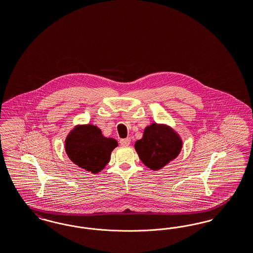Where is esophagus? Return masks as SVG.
Masks as SVG:
<instances>
[{
    "mask_svg": "<svg viewBox=\"0 0 253 253\" xmlns=\"http://www.w3.org/2000/svg\"><path fill=\"white\" fill-rule=\"evenodd\" d=\"M120 143H121V146H129L130 143H131V138L127 137V138L121 139V140H120Z\"/></svg>",
    "mask_w": 253,
    "mask_h": 253,
    "instance_id": "obj_1",
    "label": "esophagus"
}]
</instances>
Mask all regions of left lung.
<instances>
[{
    "label": "left lung",
    "instance_id": "8db88e82",
    "mask_svg": "<svg viewBox=\"0 0 253 253\" xmlns=\"http://www.w3.org/2000/svg\"><path fill=\"white\" fill-rule=\"evenodd\" d=\"M140 160L154 170L163 168L180 153V137L170 128L153 123L144 130L143 137L134 144Z\"/></svg>",
    "mask_w": 253,
    "mask_h": 253
}]
</instances>
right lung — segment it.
<instances>
[{"label":"right lung","instance_id":"add662e5","mask_svg":"<svg viewBox=\"0 0 253 253\" xmlns=\"http://www.w3.org/2000/svg\"><path fill=\"white\" fill-rule=\"evenodd\" d=\"M117 146L116 139L103 136L100 129L91 124L75 128L65 140V151L71 161L93 173L105 167Z\"/></svg>","mask_w":253,"mask_h":253}]
</instances>
